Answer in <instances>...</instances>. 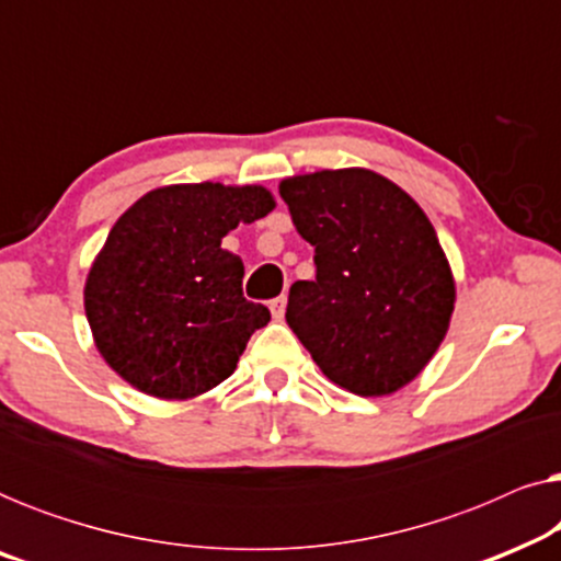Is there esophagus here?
Wrapping results in <instances>:
<instances>
[{
  "instance_id": "obj_1",
  "label": "esophagus",
  "mask_w": 561,
  "mask_h": 561,
  "mask_svg": "<svg viewBox=\"0 0 561 561\" xmlns=\"http://www.w3.org/2000/svg\"><path fill=\"white\" fill-rule=\"evenodd\" d=\"M271 313H273V319H283V313H286V296H278V298H273L271 301Z\"/></svg>"
}]
</instances>
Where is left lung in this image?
<instances>
[{"mask_svg": "<svg viewBox=\"0 0 561 561\" xmlns=\"http://www.w3.org/2000/svg\"><path fill=\"white\" fill-rule=\"evenodd\" d=\"M317 278L296 280L286 321L336 386L388 396L439 350L455 311V278L421 206L365 171H319L280 181Z\"/></svg>", "mask_w": 561, "mask_h": 561, "instance_id": "8db88e82", "label": "left lung"}]
</instances>
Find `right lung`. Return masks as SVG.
Returning a JSON list of instances; mask_svg holds the SVG:
<instances>
[{
  "label": "right lung",
  "instance_id": "1",
  "mask_svg": "<svg viewBox=\"0 0 561 561\" xmlns=\"http://www.w3.org/2000/svg\"><path fill=\"white\" fill-rule=\"evenodd\" d=\"M263 186L175 183L129 206L91 265L83 306L106 365L142 393L183 401L234 373L271 321L242 294L244 265L221 240L273 211Z\"/></svg>",
  "mask_w": 561,
  "mask_h": 561
}]
</instances>
